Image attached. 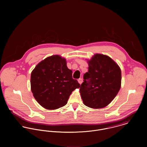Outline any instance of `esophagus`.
<instances>
[{"label":"esophagus","mask_w":147,"mask_h":147,"mask_svg":"<svg viewBox=\"0 0 147 147\" xmlns=\"http://www.w3.org/2000/svg\"><path fill=\"white\" fill-rule=\"evenodd\" d=\"M78 82H79V84H82V83H83V79H79L78 80Z\"/></svg>","instance_id":"obj_1"}]
</instances>
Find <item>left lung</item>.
I'll return each mask as SVG.
<instances>
[{
	"label": "left lung",
	"instance_id": "obj_1",
	"mask_svg": "<svg viewBox=\"0 0 147 147\" xmlns=\"http://www.w3.org/2000/svg\"><path fill=\"white\" fill-rule=\"evenodd\" d=\"M88 64V72L84 74L80 88L82 98L89 107H104L113 100L121 88V69L109 57L99 54Z\"/></svg>",
	"mask_w": 147,
	"mask_h": 147
}]
</instances>
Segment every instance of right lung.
<instances>
[{"mask_svg":"<svg viewBox=\"0 0 147 147\" xmlns=\"http://www.w3.org/2000/svg\"><path fill=\"white\" fill-rule=\"evenodd\" d=\"M65 59L59 55L38 63L31 74V90L37 101L45 109L54 110L66 105L72 91L80 87L72 78Z\"/></svg>","mask_w":147,"mask_h":147,"instance_id":"right-lung-1","label":"right lung"}]
</instances>
